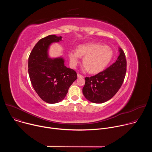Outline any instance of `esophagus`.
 I'll use <instances>...</instances> for the list:
<instances>
[{
    "mask_svg": "<svg viewBox=\"0 0 152 152\" xmlns=\"http://www.w3.org/2000/svg\"><path fill=\"white\" fill-rule=\"evenodd\" d=\"M77 77H78V78H82V77H83V76H82V75H79V74H77Z\"/></svg>",
    "mask_w": 152,
    "mask_h": 152,
    "instance_id": "esophagus-1",
    "label": "esophagus"
}]
</instances>
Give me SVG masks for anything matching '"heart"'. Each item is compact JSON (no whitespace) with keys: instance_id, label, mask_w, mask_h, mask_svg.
<instances>
[{"instance_id":"1","label":"heart","mask_w":152,"mask_h":152,"mask_svg":"<svg viewBox=\"0 0 152 152\" xmlns=\"http://www.w3.org/2000/svg\"><path fill=\"white\" fill-rule=\"evenodd\" d=\"M113 56V50L109 47L95 43L80 45L76 51L71 50L69 53L73 67H76L80 57H83L82 62L85 69L92 74L103 71L112 60Z\"/></svg>"}]
</instances>
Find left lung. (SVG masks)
<instances>
[{"label": "left lung", "mask_w": 152, "mask_h": 152, "mask_svg": "<svg viewBox=\"0 0 152 152\" xmlns=\"http://www.w3.org/2000/svg\"><path fill=\"white\" fill-rule=\"evenodd\" d=\"M117 61L104 70L95 76L85 77L82 89L85 97L95 103L110 100L119 90L126 72V59L123 50L118 48Z\"/></svg>", "instance_id": "1"}]
</instances>
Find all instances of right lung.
<instances>
[{
  "instance_id": "obj_1",
  "label": "right lung",
  "mask_w": 152,
  "mask_h": 152,
  "mask_svg": "<svg viewBox=\"0 0 152 152\" xmlns=\"http://www.w3.org/2000/svg\"><path fill=\"white\" fill-rule=\"evenodd\" d=\"M61 41L62 37L55 35L41 39L28 59V73L34 89L42 100L51 104L66 97L70 86L77 79L76 72L65 66L62 57H49L50 46Z\"/></svg>"
}]
</instances>
